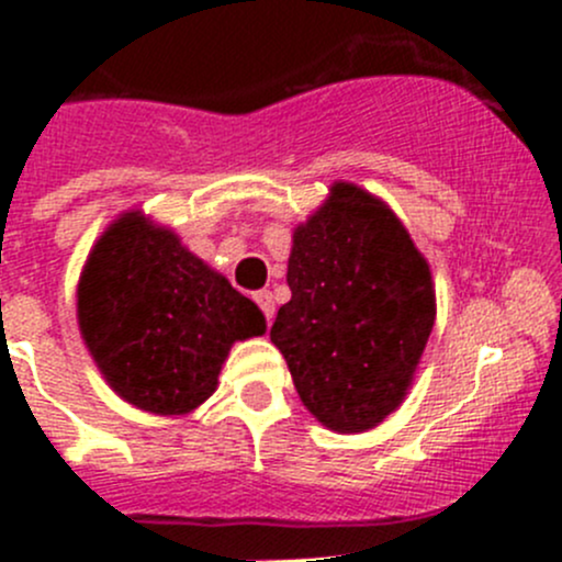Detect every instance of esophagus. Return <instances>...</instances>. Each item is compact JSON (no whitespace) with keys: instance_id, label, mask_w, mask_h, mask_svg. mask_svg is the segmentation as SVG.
<instances>
[{"instance_id":"obj_1","label":"esophagus","mask_w":562,"mask_h":562,"mask_svg":"<svg viewBox=\"0 0 562 562\" xmlns=\"http://www.w3.org/2000/svg\"><path fill=\"white\" fill-rule=\"evenodd\" d=\"M255 304H258L260 313H263L266 323H271V317H274V296H271V291L255 293Z\"/></svg>"}]
</instances>
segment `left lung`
<instances>
[{
	"label": "left lung",
	"mask_w": 562,
	"mask_h": 562,
	"mask_svg": "<svg viewBox=\"0 0 562 562\" xmlns=\"http://www.w3.org/2000/svg\"><path fill=\"white\" fill-rule=\"evenodd\" d=\"M288 285L271 342L302 402L334 432L375 427L405 396L432 331L427 260L386 203L339 181L293 234Z\"/></svg>",
	"instance_id": "8db88e82"
}]
</instances>
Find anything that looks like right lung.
I'll use <instances>...</instances> for the list:
<instances>
[{"mask_svg": "<svg viewBox=\"0 0 562 562\" xmlns=\"http://www.w3.org/2000/svg\"><path fill=\"white\" fill-rule=\"evenodd\" d=\"M78 323L111 389L160 416L209 400L231 345L266 331L247 296L138 212L116 220L89 255Z\"/></svg>", "mask_w": 562, "mask_h": 562, "instance_id": "add662e5", "label": "right lung"}]
</instances>
